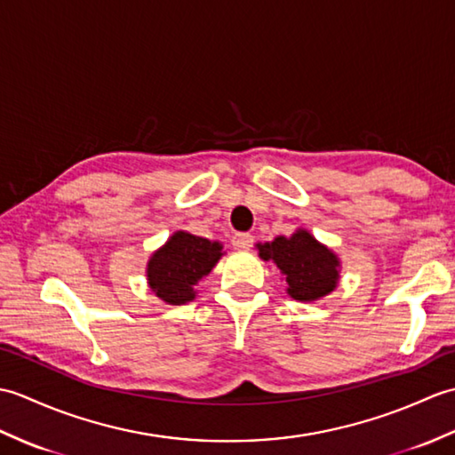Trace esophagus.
I'll return each instance as SVG.
<instances>
[{"mask_svg": "<svg viewBox=\"0 0 455 455\" xmlns=\"http://www.w3.org/2000/svg\"><path fill=\"white\" fill-rule=\"evenodd\" d=\"M230 243H233V246L236 250H246V248L252 246L254 236L252 235H246V233H238V235L233 236V240H230Z\"/></svg>", "mask_w": 455, "mask_h": 455, "instance_id": "esophagus-1", "label": "esophagus"}]
</instances>
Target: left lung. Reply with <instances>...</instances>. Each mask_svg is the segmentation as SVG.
I'll list each match as a JSON object with an SVG mask.
<instances>
[{"instance_id":"left-lung-1","label":"left lung","mask_w":455,"mask_h":455,"mask_svg":"<svg viewBox=\"0 0 455 455\" xmlns=\"http://www.w3.org/2000/svg\"><path fill=\"white\" fill-rule=\"evenodd\" d=\"M259 258L274 259L287 282V293L297 301H316L338 283V258L318 244L307 230H297L289 238L277 236L274 243L258 244Z\"/></svg>"}]
</instances>
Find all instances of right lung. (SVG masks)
<instances>
[{
    "label": "right lung",
    "mask_w": 455,
    "mask_h": 455,
    "mask_svg": "<svg viewBox=\"0 0 455 455\" xmlns=\"http://www.w3.org/2000/svg\"><path fill=\"white\" fill-rule=\"evenodd\" d=\"M220 250L219 243L180 230L152 254L147 272L150 289L170 305L191 301L193 287L215 267Z\"/></svg>",
    "instance_id": "right-lung-1"
}]
</instances>
